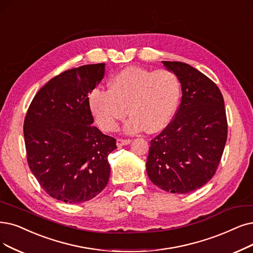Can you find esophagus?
Returning a JSON list of instances; mask_svg holds the SVG:
<instances>
[{
  "mask_svg": "<svg viewBox=\"0 0 253 253\" xmlns=\"http://www.w3.org/2000/svg\"><path fill=\"white\" fill-rule=\"evenodd\" d=\"M130 142H132V140H130V139L118 138V139H117V146L120 147V146H124V145H127V144H129Z\"/></svg>",
  "mask_w": 253,
  "mask_h": 253,
  "instance_id": "1",
  "label": "esophagus"
}]
</instances>
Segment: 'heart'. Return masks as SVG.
I'll use <instances>...</instances> for the list:
<instances>
[{"instance_id": "obj_1", "label": "heart", "mask_w": 253, "mask_h": 253, "mask_svg": "<svg viewBox=\"0 0 253 253\" xmlns=\"http://www.w3.org/2000/svg\"><path fill=\"white\" fill-rule=\"evenodd\" d=\"M179 97L180 82L174 73L129 66L110 80L108 90L95 89L89 104L98 126L108 132L116 129L128 110L132 117L126 124V133H156L172 120Z\"/></svg>"}]
</instances>
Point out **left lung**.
Wrapping results in <instances>:
<instances>
[{
  "mask_svg": "<svg viewBox=\"0 0 253 253\" xmlns=\"http://www.w3.org/2000/svg\"><path fill=\"white\" fill-rule=\"evenodd\" d=\"M163 64L179 79L183 96L173 119L150 141L146 171L160 189L186 194L216 173L227 139L224 99L196 68L176 61Z\"/></svg>",
  "mask_w": 253,
  "mask_h": 253,
  "instance_id": "8db88e82",
  "label": "left lung"
}]
</instances>
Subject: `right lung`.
<instances>
[{
    "instance_id": "add662e5",
    "label": "right lung",
    "mask_w": 253,
    "mask_h": 253,
    "mask_svg": "<svg viewBox=\"0 0 253 253\" xmlns=\"http://www.w3.org/2000/svg\"><path fill=\"white\" fill-rule=\"evenodd\" d=\"M104 75L105 63L65 70L39 90L25 117L29 167L49 196L67 204L92 199L110 177L116 140L92 125L88 97Z\"/></svg>"
}]
</instances>
